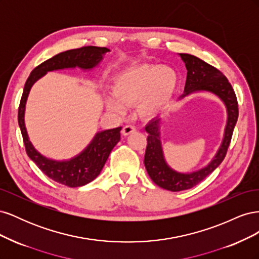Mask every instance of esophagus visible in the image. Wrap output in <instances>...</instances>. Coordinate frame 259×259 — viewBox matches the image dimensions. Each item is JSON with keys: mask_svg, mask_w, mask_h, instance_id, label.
<instances>
[{"mask_svg": "<svg viewBox=\"0 0 259 259\" xmlns=\"http://www.w3.org/2000/svg\"><path fill=\"white\" fill-rule=\"evenodd\" d=\"M136 131V126H134V125H125V126L122 128V134L124 136H127L130 134H132V133H134Z\"/></svg>", "mask_w": 259, "mask_h": 259, "instance_id": "34e87169", "label": "esophagus"}]
</instances>
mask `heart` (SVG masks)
Returning <instances> with one entry per match:
<instances>
[{"label": "heart", "instance_id": "heart-1", "mask_svg": "<svg viewBox=\"0 0 259 259\" xmlns=\"http://www.w3.org/2000/svg\"><path fill=\"white\" fill-rule=\"evenodd\" d=\"M177 83L173 69L160 66H139L122 72L112 86L116 99L108 98L109 110L122 112L124 106L138 103L139 114L152 117L158 114L171 97Z\"/></svg>", "mask_w": 259, "mask_h": 259}]
</instances>
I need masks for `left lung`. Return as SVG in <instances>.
Listing matches in <instances>:
<instances>
[{"mask_svg": "<svg viewBox=\"0 0 259 259\" xmlns=\"http://www.w3.org/2000/svg\"><path fill=\"white\" fill-rule=\"evenodd\" d=\"M187 68V80L185 94L183 97L198 91L210 92L221 98L228 111V122L225 131L223 144L216 153L215 158L208 165L191 174H180L169 168L163 158L160 142L159 124L160 119H153L145 127L149 134L147 138V148L145 153V166L152 182L159 187L169 191H183L200 184L211 171L216 169L223 162L228 151L232 133L236 126L239 115L238 99L228 79L215 67L189 54H179Z\"/></svg>", "mask_w": 259, "mask_h": 259, "instance_id": "obj_1", "label": "left lung"}]
</instances>
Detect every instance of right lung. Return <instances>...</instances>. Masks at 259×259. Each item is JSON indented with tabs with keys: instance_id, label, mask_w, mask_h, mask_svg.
<instances>
[{
	"instance_id": "add662e5",
	"label": "right lung",
	"mask_w": 259,
	"mask_h": 259,
	"mask_svg": "<svg viewBox=\"0 0 259 259\" xmlns=\"http://www.w3.org/2000/svg\"><path fill=\"white\" fill-rule=\"evenodd\" d=\"M109 51L110 50H108L107 48L83 46L80 49L62 52L35 67L32 70V72L30 73L25 84V89H23L18 108V123L23 144L26 147V152L29 158L36 164L37 167L46 176L60 185L75 188L84 186L95 179L99 175L100 170L103 169L111 150L120 142V132L122 127L120 126L98 133L90 146L72 160L57 162L46 159L45 156L35 150L28 138L25 119H23L28 94L33 83L48 71L74 67L91 69L95 67L103 59V55Z\"/></svg>"
}]
</instances>
